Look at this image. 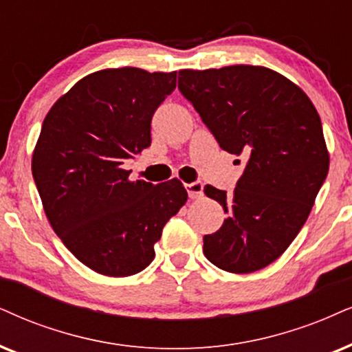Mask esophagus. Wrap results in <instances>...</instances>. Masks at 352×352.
<instances>
[{
  "label": "esophagus",
  "instance_id": "esophagus-1",
  "mask_svg": "<svg viewBox=\"0 0 352 352\" xmlns=\"http://www.w3.org/2000/svg\"><path fill=\"white\" fill-rule=\"evenodd\" d=\"M186 191H188V197L191 199H198L203 197V184L201 182H193V184H188L185 186Z\"/></svg>",
  "mask_w": 352,
  "mask_h": 352
}]
</instances>
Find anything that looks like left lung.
I'll list each match as a JSON object with an SVG mask.
<instances>
[{
  "label": "left lung",
  "mask_w": 352,
  "mask_h": 352,
  "mask_svg": "<svg viewBox=\"0 0 352 352\" xmlns=\"http://www.w3.org/2000/svg\"><path fill=\"white\" fill-rule=\"evenodd\" d=\"M179 89L219 146L247 157L230 195L204 186L228 217L203 237L204 256L229 273H253L286 252L305 224L330 167L312 100L265 66L182 69Z\"/></svg>",
  "instance_id": "1"
}]
</instances>
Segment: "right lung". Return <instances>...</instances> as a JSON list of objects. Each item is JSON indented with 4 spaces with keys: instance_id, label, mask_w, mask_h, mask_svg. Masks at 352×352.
<instances>
[{
    "instance_id": "1",
    "label": "right lung",
    "mask_w": 352,
    "mask_h": 352,
    "mask_svg": "<svg viewBox=\"0 0 352 352\" xmlns=\"http://www.w3.org/2000/svg\"><path fill=\"white\" fill-rule=\"evenodd\" d=\"M177 71L100 69L78 81L43 120L32 154L40 199L65 247L112 278L143 271L188 193L180 180H130L124 161L151 146V120Z\"/></svg>"
}]
</instances>
